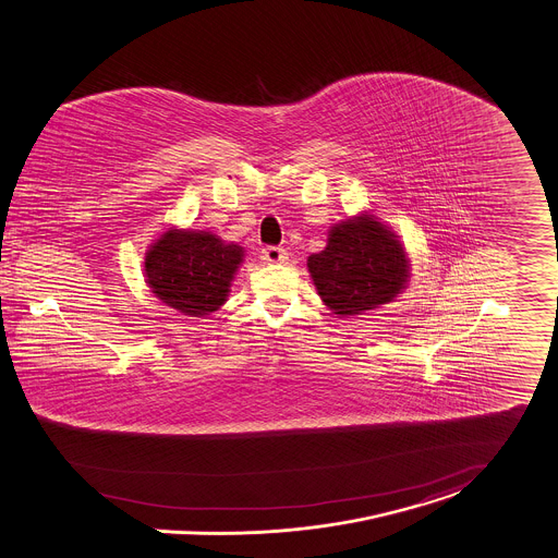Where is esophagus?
Wrapping results in <instances>:
<instances>
[{
    "mask_svg": "<svg viewBox=\"0 0 558 558\" xmlns=\"http://www.w3.org/2000/svg\"><path fill=\"white\" fill-rule=\"evenodd\" d=\"M262 262L264 264H283V262H288V254L281 247H266V250H262Z\"/></svg>",
    "mask_w": 558,
    "mask_h": 558,
    "instance_id": "1",
    "label": "esophagus"
}]
</instances>
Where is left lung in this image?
I'll return each instance as SVG.
<instances>
[{"instance_id":"left-lung-1","label":"left lung","mask_w":558,"mask_h":558,"mask_svg":"<svg viewBox=\"0 0 558 558\" xmlns=\"http://www.w3.org/2000/svg\"><path fill=\"white\" fill-rule=\"evenodd\" d=\"M306 268L322 303L345 317L403 294L411 259L399 234L377 215L362 210L328 230L326 247L308 255Z\"/></svg>"}]
</instances>
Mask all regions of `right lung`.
<instances>
[{"mask_svg":"<svg viewBox=\"0 0 558 558\" xmlns=\"http://www.w3.org/2000/svg\"><path fill=\"white\" fill-rule=\"evenodd\" d=\"M245 259L239 243L210 230L168 228L145 254V281L157 301L190 317L219 311Z\"/></svg>","mask_w":558,"mask_h":558,"instance_id":"right-lung-1","label":"right lung"}]
</instances>
